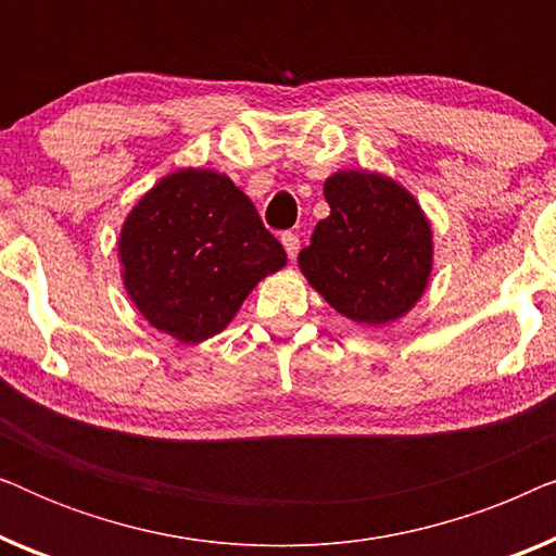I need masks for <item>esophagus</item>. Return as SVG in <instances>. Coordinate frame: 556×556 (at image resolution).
Listing matches in <instances>:
<instances>
[{"label": "esophagus", "instance_id": "1", "mask_svg": "<svg viewBox=\"0 0 556 556\" xmlns=\"http://www.w3.org/2000/svg\"><path fill=\"white\" fill-rule=\"evenodd\" d=\"M280 242H283L288 257H291V261H293V257L299 255V245H301L299 235H295V232H283V235H280Z\"/></svg>", "mask_w": 556, "mask_h": 556}]
</instances>
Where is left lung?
Wrapping results in <instances>:
<instances>
[{"label": "left lung", "instance_id": "8db88e82", "mask_svg": "<svg viewBox=\"0 0 556 556\" xmlns=\"http://www.w3.org/2000/svg\"><path fill=\"white\" fill-rule=\"evenodd\" d=\"M324 194L331 215L301 250L303 276L352 321L387 324L407 314L432 265V235L420 204L392 179L369 172H337Z\"/></svg>", "mask_w": 556, "mask_h": 556}]
</instances>
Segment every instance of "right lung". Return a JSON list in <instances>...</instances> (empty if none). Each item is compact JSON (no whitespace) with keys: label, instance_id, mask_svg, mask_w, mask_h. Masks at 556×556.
<instances>
[{"label":"right lung","instance_id":"add662e5","mask_svg":"<svg viewBox=\"0 0 556 556\" xmlns=\"http://www.w3.org/2000/svg\"><path fill=\"white\" fill-rule=\"evenodd\" d=\"M126 291L143 318L185 344L215 337L286 250L225 174H169L121 230Z\"/></svg>","mask_w":556,"mask_h":556}]
</instances>
